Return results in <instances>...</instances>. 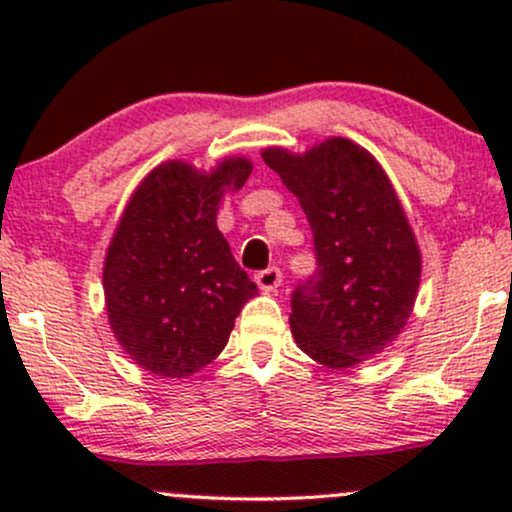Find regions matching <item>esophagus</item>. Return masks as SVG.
Segmentation results:
<instances>
[{"mask_svg":"<svg viewBox=\"0 0 512 512\" xmlns=\"http://www.w3.org/2000/svg\"><path fill=\"white\" fill-rule=\"evenodd\" d=\"M255 281H257V286H260L262 293H274L281 284V272L276 267H269V269H264V272L257 274Z\"/></svg>","mask_w":512,"mask_h":512,"instance_id":"esophagus-1","label":"esophagus"}]
</instances>
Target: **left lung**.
Returning a JSON list of instances; mask_svg holds the SVG:
<instances>
[{
    "mask_svg": "<svg viewBox=\"0 0 512 512\" xmlns=\"http://www.w3.org/2000/svg\"><path fill=\"white\" fill-rule=\"evenodd\" d=\"M262 158L298 197L315 240V274L291 296L298 349L334 370L383 354L421 281L419 243L383 166L344 137L305 154L269 146Z\"/></svg>",
    "mask_w": 512,
    "mask_h": 512,
    "instance_id": "8db88e82",
    "label": "left lung"
}]
</instances>
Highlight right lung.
Returning a JSON list of instances; mask_svg holds the SVG:
<instances>
[{
  "instance_id": "1",
  "label": "right lung",
  "mask_w": 512,
  "mask_h": 512,
  "mask_svg": "<svg viewBox=\"0 0 512 512\" xmlns=\"http://www.w3.org/2000/svg\"><path fill=\"white\" fill-rule=\"evenodd\" d=\"M252 173L226 156L209 173L166 161L129 197L103 262L105 313L122 351L161 378H187L228 344L257 286L216 226L226 192Z\"/></svg>"
}]
</instances>
